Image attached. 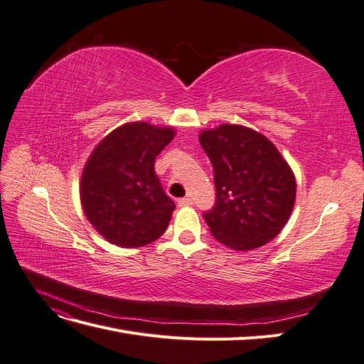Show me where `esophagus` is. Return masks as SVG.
Returning a JSON list of instances; mask_svg holds the SVG:
<instances>
[{
    "instance_id": "esophagus-1",
    "label": "esophagus",
    "mask_w": 364,
    "mask_h": 364,
    "mask_svg": "<svg viewBox=\"0 0 364 364\" xmlns=\"http://www.w3.org/2000/svg\"><path fill=\"white\" fill-rule=\"evenodd\" d=\"M178 203H179V206H190V205H193V200L190 199V197H182Z\"/></svg>"
}]
</instances>
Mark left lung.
<instances>
[{
  "mask_svg": "<svg viewBox=\"0 0 364 364\" xmlns=\"http://www.w3.org/2000/svg\"><path fill=\"white\" fill-rule=\"evenodd\" d=\"M199 139L214 170L215 203L203 211L211 234L235 250L266 245L294 206L289 164L266 136L243 126L223 124L202 132Z\"/></svg>",
  "mask_w": 364,
  "mask_h": 364,
  "instance_id": "8db88e82",
  "label": "left lung"
}]
</instances>
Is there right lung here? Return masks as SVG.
Here are the masks:
<instances>
[{
	"label": "right lung",
	"mask_w": 364,
	"mask_h": 364,
	"mask_svg": "<svg viewBox=\"0 0 364 364\" xmlns=\"http://www.w3.org/2000/svg\"><path fill=\"white\" fill-rule=\"evenodd\" d=\"M170 127L130 123L109 134L87 159L80 199L90 223L107 241L139 247L168 228L174 202L155 173V159L173 139Z\"/></svg>",
	"instance_id": "right-lung-1"
}]
</instances>
